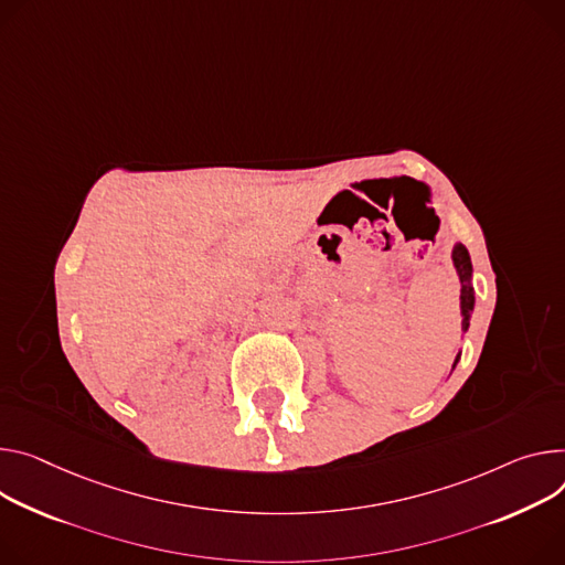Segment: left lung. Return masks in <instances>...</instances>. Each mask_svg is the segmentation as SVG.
<instances>
[{
    "label": "left lung",
    "mask_w": 565,
    "mask_h": 565,
    "mask_svg": "<svg viewBox=\"0 0 565 565\" xmlns=\"http://www.w3.org/2000/svg\"><path fill=\"white\" fill-rule=\"evenodd\" d=\"M452 264H455V270L459 275V281H461V329H469V320H471V311H473V303H476V292H473V284H471V275H473V266H471V256H469V249L457 243L452 247ZM459 361V353L455 358L452 367L457 365Z\"/></svg>",
    "instance_id": "left-lung-1"
}]
</instances>
